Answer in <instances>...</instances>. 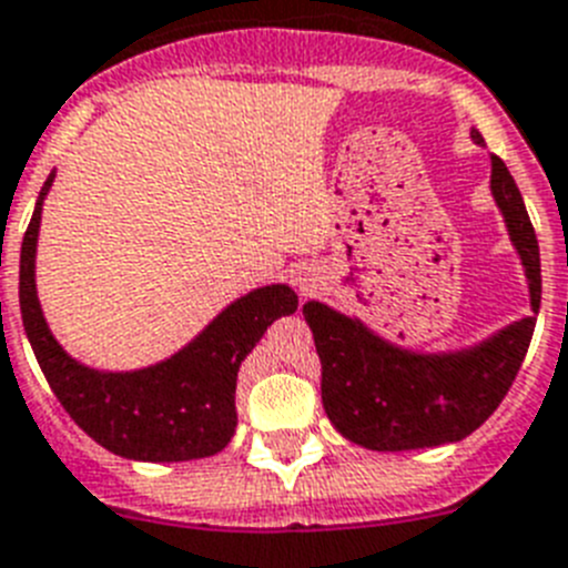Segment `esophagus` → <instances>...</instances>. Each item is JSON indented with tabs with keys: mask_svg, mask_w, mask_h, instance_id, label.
<instances>
[{
	"mask_svg": "<svg viewBox=\"0 0 568 568\" xmlns=\"http://www.w3.org/2000/svg\"><path fill=\"white\" fill-rule=\"evenodd\" d=\"M297 285H300V294H303V297H308V294H314V291H317V280H314L312 274H303V277L297 280Z\"/></svg>",
	"mask_w": 568,
	"mask_h": 568,
	"instance_id": "1",
	"label": "esophagus"
}]
</instances>
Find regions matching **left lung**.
Wrapping results in <instances>:
<instances>
[{
  "instance_id": "left-lung-1",
  "label": "left lung",
  "mask_w": 568,
  "mask_h": 568,
  "mask_svg": "<svg viewBox=\"0 0 568 568\" xmlns=\"http://www.w3.org/2000/svg\"><path fill=\"white\" fill-rule=\"evenodd\" d=\"M471 136L483 142L477 131ZM491 194L529 277L531 317L477 348L426 357L383 343L359 320L343 317L328 305H303L323 368L325 414L357 446L408 452L463 440L489 420L515 383L540 308V251L529 211L500 156H491Z\"/></svg>"
}]
</instances>
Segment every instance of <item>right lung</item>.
<instances>
[{"instance_id": "obj_1", "label": "right lung", "mask_w": 568, "mask_h": 568, "mask_svg": "<svg viewBox=\"0 0 568 568\" xmlns=\"http://www.w3.org/2000/svg\"><path fill=\"white\" fill-rule=\"evenodd\" d=\"M53 174L39 191L19 256V308L48 386L88 437L128 460L180 463L223 452L236 428V374L245 354L271 323L297 312L288 285H265L231 303L180 354L142 368L105 374L79 366L48 332L33 283L42 200Z\"/></svg>"}]
</instances>
